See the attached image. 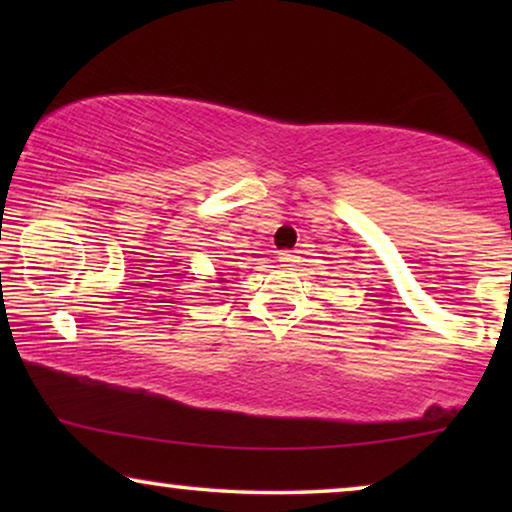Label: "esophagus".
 <instances>
[{
    "mask_svg": "<svg viewBox=\"0 0 512 512\" xmlns=\"http://www.w3.org/2000/svg\"><path fill=\"white\" fill-rule=\"evenodd\" d=\"M277 258H279V263H282V265H296L300 256L293 254V251H282V254H279Z\"/></svg>",
    "mask_w": 512,
    "mask_h": 512,
    "instance_id": "34e87169",
    "label": "esophagus"
}]
</instances>
